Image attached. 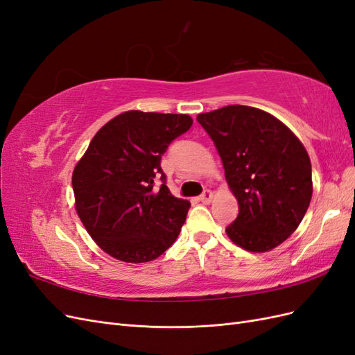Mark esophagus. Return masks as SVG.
I'll use <instances>...</instances> for the list:
<instances>
[{"instance_id":"esophagus-1","label":"esophagus","mask_w":355,"mask_h":355,"mask_svg":"<svg viewBox=\"0 0 355 355\" xmlns=\"http://www.w3.org/2000/svg\"><path fill=\"white\" fill-rule=\"evenodd\" d=\"M211 198H213V194H211V191L210 189H206V191H204L202 192V194L200 196V201L201 202H204V204H209L210 201H211Z\"/></svg>"}]
</instances>
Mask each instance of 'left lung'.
Here are the masks:
<instances>
[{
    "label": "left lung",
    "mask_w": 355,
    "mask_h": 355,
    "mask_svg": "<svg viewBox=\"0 0 355 355\" xmlns=\"http://www.w3.org/2000/svg\"><path fill=\"white\" fill-rule=\"evenodd\" d=\"M197 121L216 146L239 201L228 237L244 250L268 252L290 237L313 197L306 149L280 120L262 110L230 105Z\"/></svg>",
    "instance_id": "obj_1"
}]
</instances>
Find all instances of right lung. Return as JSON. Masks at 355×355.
<instances>
[{
	"instance_id": "1",
	"label": "right lung",
	"mask_w": 355,
	"mask_h": 355,
	"mask_svg": "<svg viewBox=\"0 0 355 355\" xmlns=\"http://www.w3.org/2000/svg\"><path fill=\"white\" fill-rule=\"evenodd\" d=\"M191 125L187 114H120L94 135L75 166V209L92 239L115 259L154 261L176 241L191 202L171 196L161 157Z\"/></svg>"
}]
</instances>
